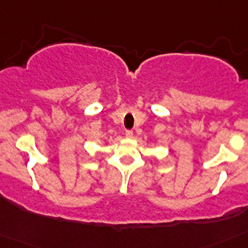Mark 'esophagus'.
Here are the masks:
<instances>
[{"label":"esophagus","instance_id":"1","mask_svg":"<svg viewBox=\"0 0 248 248\" xmlns=\"http://www.w3.org/2000/svg\"><path fill=\"white\" fill-rule=\"evenodd\" d=\"M125 137L129 138V139H130V138H133V131H131V130H126L125 131Z\"/></svg>","mask_w":248,"mask_h":248}]
</instances>
